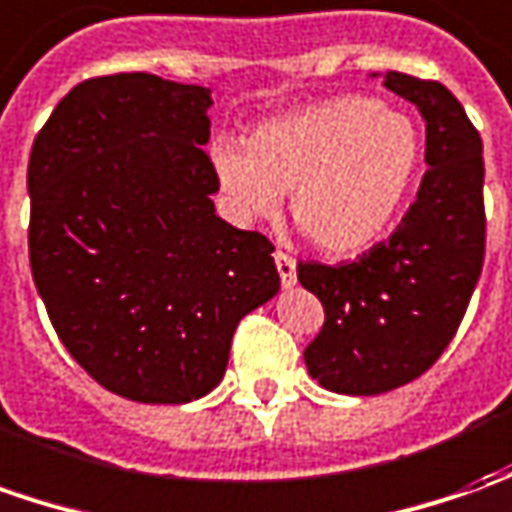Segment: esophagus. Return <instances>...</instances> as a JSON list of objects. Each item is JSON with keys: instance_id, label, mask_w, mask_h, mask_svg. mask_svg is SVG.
<instances>
[{"instance_id": "1", "label": "esophagus", "mask_w": 512, "mask_h": 512, "mask_svg": "<svg viewBox=\"0 0 512 512\" xmlns=\"http://www.w3.org/2000/svg\"><path fill=\"white\" fill-rule=\"evenodd\" d=\"M274 263H277V271H280V283L283 288H291L297 283V260L285 252H274Z\"/></svg>"}]
</instances>
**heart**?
<instances>
[{
	"label": "heart",
	"mask_w": 512,
	"mask_h": 512,
	"mask_svg": "<svg viewBox=\"0 0 512 512\" xmlns=\"http://www.w3.org/2000/svg\"><path fill=\"white\" fill-rule=\"evenodd\" d=\"M212 170L241 224L288 193L294 224L325 255H356L401 218L423 170L412 117L373 97H336L257 125L246 148L218 145Z\"/></svg>",
	"instance_id": "1"
}]
</instances>
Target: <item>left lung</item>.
I'll return each instance as SVG.
<instances>
[{
  "label": "left lung",
  "mask_w": 512,
  "mask_h": 512,
  "mask_svg": "<svg viewBox=\"0 0 512 512\" xmlns=\"http://www.w3.org/2000/svg\"><path fill=\"white\" fill-rule=\"evenodd\" d=\"M384 86L426 120L429 170L415 204L353 263L297 266L325 308L305 367L339 395H381L426 373L460 328L485 260L479 131L443 83L387 72Z\"/></svg>",
  "instance_id": "1"
}]
</instances>
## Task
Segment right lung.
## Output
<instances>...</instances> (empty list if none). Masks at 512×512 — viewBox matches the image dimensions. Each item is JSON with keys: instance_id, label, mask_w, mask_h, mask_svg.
Wrapping results in <instances>:
<instances>
[{"instance_id": "add662e5", "label": "right lung", "mask_w": 512, "mask_h": 512, "mask_svg": "<svg viewBox=\"0 0 512 512\" xmlns=\"http://www.w3.org/2000/svg\"><path fill=\"white\" fill-rule=\"evenodd\" d=\"M210 106L148 72L89 78L33 142L38 294L69 356L128 401L207 395L238 322L280 291L269 238L215 215Z\"/></svg>"}]
</instances>
